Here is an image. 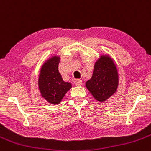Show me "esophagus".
I'll return each instance as SVG.
<instances>
[{
  "mask_svg": "<svg viewBox=\"0 0 151 151\" xmlns=\"http://www.w3.org/2000/svg\"><path fill=\"white\" fill-rule=\"evenodd\" d=\"M75 84L78 86H81V85H82V81L80 80V79H77V80L75 81Z\"/></svg>",
  "mask_w": 151,
  "mask_h": 151,
  "instance_id": "obj_1",
  "label": "esophagus"
}]
</instances>
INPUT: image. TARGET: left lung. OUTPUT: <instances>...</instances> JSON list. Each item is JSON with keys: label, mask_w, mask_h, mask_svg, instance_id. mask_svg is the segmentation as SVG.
<instances>
[{"label": "left lung", "mask_w": 151, "mask_h": 151, "mask_svg": "<svg viewBox=\"0 0 151 151\" xmlns=\"http://www.w3.org/2000/svg\"><path fill=\"white\" fill-rule=\"evenodd\" d=\"M119 83V72L113 59L108 54L100 55L92 76L86 81V88L94 99L103 102L116 92Z\"/></svg>", "instance_id": "obj_1"}]
</instances>
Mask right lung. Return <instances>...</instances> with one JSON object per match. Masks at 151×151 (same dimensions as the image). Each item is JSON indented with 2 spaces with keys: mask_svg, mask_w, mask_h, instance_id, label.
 Segmentation results:
<instances>
[{
  "mask_svg": "<svg viewBox=\"0 0 151 151\" xmlns=\"http://www.w3.org/2000/svg\"><path fill=\"white\" fill-rule=\"evenodd\" d=\"M60 57L57 54L49 57L40 70L38 84L41 96L49 103L57 105L63 100L72 84L63 81L58 70Z\"/></svg>",
  "mask_w": 151,
  "mask_h": 151,
  "instance_id": "add662e5",
  "label": "right lung"
}]
</instances>
